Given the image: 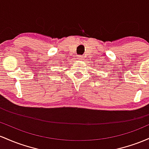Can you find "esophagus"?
Here are the masks:
<instances>
[{"label":"esophagus","instance_id":"esophagus-1","mask_svg":"<svg viewBox=\"0 0 149 149\" xmlns=\"http://www.w3.org/2000/svg\"><path fill=\"white\" fill-rule=\"evenodd\" d=\"M82 58H83V57H82V56H77V58H78V59H82Z\"/></svg>","mask_w":149,"mask_h":149}]
</instances>
